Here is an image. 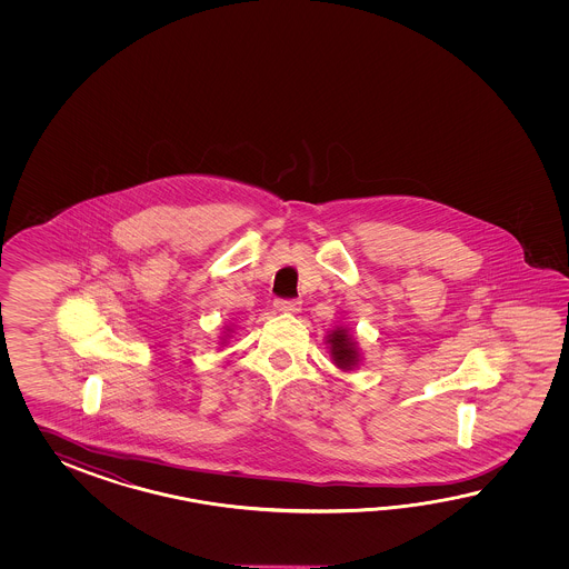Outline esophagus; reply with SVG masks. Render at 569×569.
Wrapping results in <instances>:
<instances>
[{
  "mask_svg": "<svg viewBox=\"0 0 569 569\" xmlns=\"http://www.w3.org/2000/svg\"><path fill=\"white\" fill-rule=\"evenodd\" d=\"M274 307L280 313H299L301 311V301H290V299H279L274 301Z\"/></svg>",
  "mask_w": 569,
  "mask_h": 569,
  "instance_id": "obj_1",
  "label": "esophagus"
}]
</instances>
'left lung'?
Masks as SVG:
<instances>
[{"label": "left lung", "mask_w": 569, "mask_h": 569, "mask_svg": "<svg viewBox=\"0 0 569 569\" xmlns=\"http://www.w3.org/2000/svg\"><path fill=\"white\" fill-rule=\"evenodd\" d=\"M327 343H329L331 360L338 366L339 370L350 372L360 363V350H358V343H356V339L351 336L348 327H336L333 331H329Z\"/></svg>", "instance_id": "1"}]
</instances>
